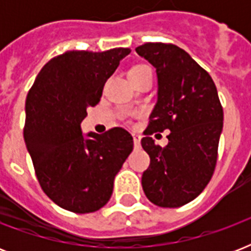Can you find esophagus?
I'll list each match as a JSON object with an SVG mask.
<instances>
[{"instance_id": "esophagus-1", "label": "esophagus", "mask_w": 251, "mask_h": 251, "mask_svg": "<svg viewBox=\"0 0 251 251\" xmlns=\"http://www.w3.org/2000/svg\"><path fill=\"white\" fill-rule=\"evenodd\" d=\"M133 139H134V146H135V147H139V146H141V135L133 134Z\"/></svg>"}]
</instances>
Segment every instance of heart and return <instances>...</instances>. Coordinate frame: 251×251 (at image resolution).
<instances>
[{"mask_svg":"<svg viewBox=\"0 0 251 251\" xmlns=\"http://www.w3.org/2000/svg\"><path fill=\"white\" fill-rule=\"evenodd\" d=\"M147 68V66H143V65H138V66H134V68H131L129 70V74L130 73H137V72H139V70H142V69H146Z\"/></svg>","mask_w":251,"mask_h":251,"instance_id":"obj_1","label":"heart"}]
</instances>
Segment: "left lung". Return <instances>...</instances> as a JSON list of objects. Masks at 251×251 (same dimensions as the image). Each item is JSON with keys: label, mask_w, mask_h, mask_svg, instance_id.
<instances>
[{"label": "left lung", "mask_w": 251, "mask_h": 251, "mask_svg": "<svg viewBox=\"0 0 251 251\" xmlns=\"http://www.w3.org/2000/svg\"><path fill=\"white\" fill-rule=\"evenodd\" d=\"M135 52L157 73V102L141 141L150 155L143 172L146 197L159 207L175 208L198 197L214 175L223 106L210 74L177 45L146 43ZM169 129L168 145L149 137Z\"/></svg>", "instance_id": "obj_1"}]
</instances>
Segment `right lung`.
<instances>
[{"mask_svg":"<svg viewBox=\"0 0 251 251\" xmlns=\"http://www.w3.org/2000/svg\"><path fill=\"white\" fill-rule=\"evenodd\" d=\"M130 52H65L41 69L29 88L25 146L43 191L65 210L90 214L105 206L133 151V137L122 127L87 137L80 130L87 108L100 101L105 82Z\"/></svg>","mask_w":251,"mask_h":251,"instance_id":"obj_1","label":"right lung"}]
</instances>
